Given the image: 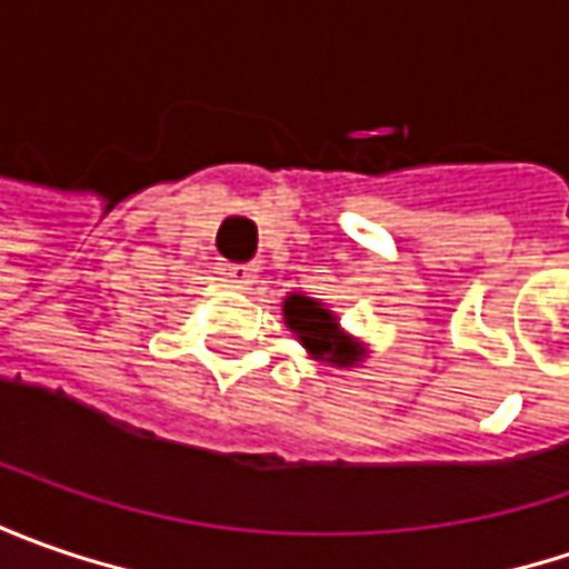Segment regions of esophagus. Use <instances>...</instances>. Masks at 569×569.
<instances>
[{
  "label": "esophagus",
  "instance_id": "obj_1",
  "mask_svg": "<svg viewBox=\"0 0 569 569\" xmlns=\"http://www.w3.org/2000/svg\"><path fill=\"white\" fill-rule=\"evenodd\" d=\"M218 274L221 281H228L230 288H250L252 278H256V269L252 266H243V262H218Z\"/></svg>",
  "mask_w": 569,
  "mask_h": 569
}]
</instances>
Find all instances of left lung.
<instances>
[{
	"instance_id": "left-lung-1",
	"label": "left lung",
	"mask_w": 569,
	"mask_h": 569,
	"mask_svg": "<svg viewBox=\"0 0 569 569\" xmlns=\"http://www.w3.org/2000/svg\"><path fill=\"white\" fill-rule=\"evenodd\" d=\"M284 319L317 358H329L332 363L358 361V348L348 341V336H341L336 317L322 310L317 300L291 295L284 300Z\"/></svg>"
}]
</instances>
